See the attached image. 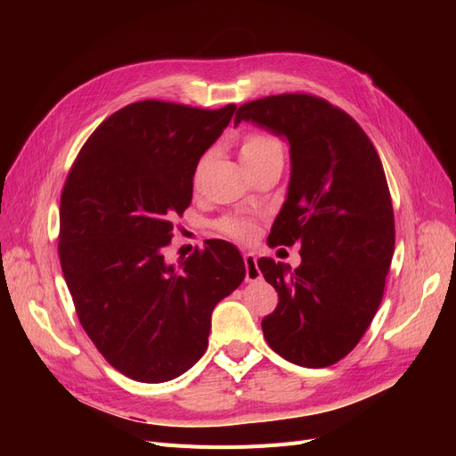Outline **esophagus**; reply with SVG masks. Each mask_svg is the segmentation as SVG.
Listing matches in <instances>:
<instances>
[{
	"instance_id": "34e87169",
	"label": "esophagus",
	"mask_w": 456,
	"mask_h": 456,
	"mask_svg": "<svg viewBox=\"0 0 456 456\" xmlns=\"http://www.w3.org/2000/svg\"><path fill=\"white\" fill-rule=\"evenodd\" d=\"M243 262H245V280L247 281H258L262 278V273L256 266V256L253 253H245Z\"/></svg>"
}]
</instances>
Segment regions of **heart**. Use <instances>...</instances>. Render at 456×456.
Segmentation results:
<instances>
[{
  "mask_svg": "<svg viewBox=\"0 0 456 456\" xmlns=\"http://www.w3.org/2000/svg\"><path fill=\"white\" fill-rule=\"evenodd\" d=\"M278 151H281V144L278 139H275V136H272L268 133H251L243 139L241 148H240V156H241L243 165L247 167V165H253L272 154H278ZM216 230L226 233V236H230V238H236V240H251L255 233V224H253V220L245 218V216L228 215V216H223L218 220Z\"/></svg>",
  "mask_w": 456,
  "mask_h": 456,
  "instance_id": "b5f03b06",
  "label": "heart"
}]
</instances>
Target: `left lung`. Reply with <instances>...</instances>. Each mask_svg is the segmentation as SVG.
I'll use <instances>...</instances> for the list:
<instances>
[{"instance_id":"left-lung-1","label":"left lung","mask_w":456,"mask_h":456,"mask_svg":"<svg viewBox=\"0 0 456 456\" xmlns=\"http://www.w3.org/2000/svg\"><path fill=\"white\" fill-rule=\"evenodd\" d=\"M283 136L291 154L287 200L268 243L300 245V266L260 258L278 291L262 320L270 348L300 367L348 355L375 317L395 245L388 183L375 146L340 108L305 93L240 106L233 123Z\"/></svg>"}]
</instances>
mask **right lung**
Segmentation results:
<instances>
[{
    "label": "right lung",
    "mask_w": 456,
    "mask_h": 456,
    "mask_svg": "<svg viewBox=\"0 0 456 456\" xmlns=\"http://www.w3.org/2000/svg\"><path fill=\"white\" fill-rule=\"evenodd\" d=\"M236 112L141 101L104 119L61 196L59 256L81 327L139 382L181 377L207 350L211 314L245 278L240 251L209 240L165 260L173 218L191 201L200 158Z\"/></svg>",
    "instance_id": "1"
}]
</instances>
